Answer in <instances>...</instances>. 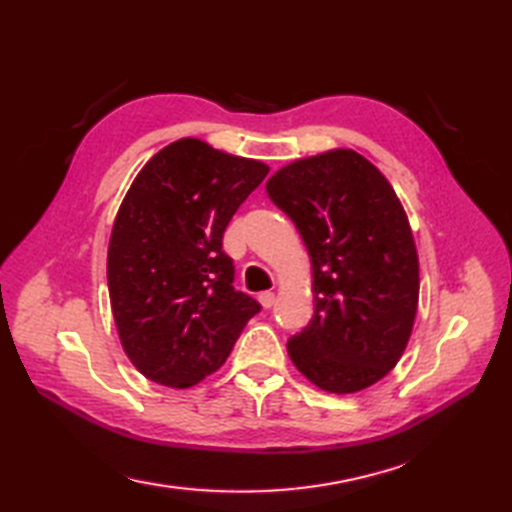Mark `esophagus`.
<instances>
[{
	"label": "esophagus",
	"instance_id": "esophagus-1",
	"mask_svg": "<svg viewBox=\"0 0 512 512\" xmlns=\"http://www.w3.org/2000/svg\"><path fill=\"white\" fill-rule=\"evenodd\" d=\"M258 302L263 304V308H271L273 302H276V295H273L271 291H263V293L258 295Z\"/></svg>",
	"mask_w": 512,
	"mask_h": 512
}]
</instances>
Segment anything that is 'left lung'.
Instances as JSON below:
<instances>
[{
  "instance_id": "1",
  "label": "left lung",
  "mask_w": 512,
  "mask_h": 512,
  "mask_svg": "<svg viewBox=\"0 0 512 512\" xmlns=\"http://www.w3.org/2000/svg\"><path fill=\"white\" fill-rule=\"evenodd\" d=\"M267 195L291 217L313 263L315 315L286 350L330 393L389 373L413 332L419 260L393 186L354 149H332L273 173Z\"/></svg>"
}]
</instances>
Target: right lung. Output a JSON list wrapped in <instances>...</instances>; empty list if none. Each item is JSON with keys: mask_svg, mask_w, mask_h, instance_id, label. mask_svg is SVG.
I'll list each match as a JSON object with an SVG mask.
<instances>
[{"mask_svg": "<svg viewBox=\"0 0 512 512\" xmlns=\"http://www.w3.org/2000/svg\"><path fill=\"white\" fill-rule=\"evenodd\" d=\"M267 173L260 160L180 139L134 178L112 226L106 273L121 345L145 378L173 389L197 384L226 363L260 313L232 286L223 232Z\"/></svg>", "mask_w": 512, "mask_h": 512, "instance_id": "1", "label": "right lung"}]
</instances>
